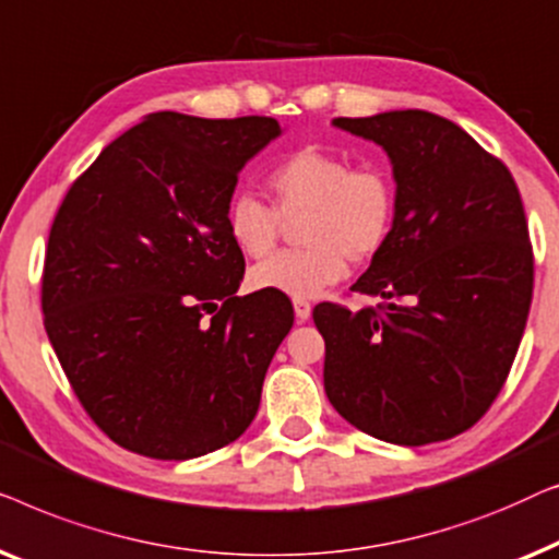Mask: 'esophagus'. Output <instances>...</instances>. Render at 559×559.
Listing matches in <instances>:
<instances>
[{
	"label": "esophagus",
	"instance_id": "esophagus-1",
	"mask_svg": "<svg viewBox=\"0 0 559 559\" xmlns=\"http://www.w3.org/2000/svg\"><path fill=\"white\" fill-rule=\"evenodd\" d=\"M294 311L298 321H306L311 317V304L306 298H294Z\"/></svg>",
	"mask_w": 559,
	"mask_h": 559
}]
</instances>
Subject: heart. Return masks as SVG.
<instances>
[{"mask_svg": "<svg viewBox=\"0 0 559 559\" xmlns=\"http://www.w3.org/2000/svg\"><path fill=\"white\" fill-rule=\"evenodd\" d=\"M276 207L242 192L225 215L227 235L248 258H265L278 246L283 217H301L306 248L286 250L258 263L248 283L311 298L347 276L352 261H369L390 240L397 212V187L380 164H355L334 148L304 146L271 171Z\"/></svg>", "mask_w": 559, "mask_h": 559, "instance_id": "obj_1", "label": "heart"}]
</instances>
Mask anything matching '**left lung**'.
<instances>
[{"instance_id": "obj_1", "label": "left lung", "mask_w": 559, "mask_h": 559, "mask_svg": "<svg viewBox=\"0 0 559 559\" xmlns=\"http://www.w3.org/2000/svg\"><path fill=\"white\" fill-rule=\"evenodd\" d=\"M332 123L384 148L397 212L352 286L382 304L313 309L326 397L384 443L448 440L489 411L522 342L534 278L522 198L504 164L443 116Z\"/></svg>"}]
</instances>
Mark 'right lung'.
<instances>
[{
    "mask_svg": "<svg viewBox=\"0 0 559 559\" xmlns=\"http://www.w3.org/2000/svg\"><path fill=\"white\" fill-rule=\"evenodd\" d=\"M269 116L148 114L75 179L43 273L45 332L93 423L126 451L187 461L253 423L294 326L278 290L238 296L225 215Z\"/></svg>",
    "mask_w": 559,
    "mask_h": 559,
    "instance_id": "right-lung-1",
    "label": "right lung"
}]
</instances>
